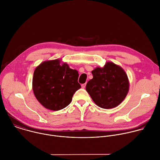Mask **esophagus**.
<instances>
[{"label": "esophagus", "instance_id": "34e87169", "mask_svg": "<svg viewBox=\"0 0 160 160\" xmlns=\"http://www.w3.org/2000/svg\"><path fill=\"white\" fill-rule=\"evenodd\" d=\"M86 85H87V83H85L82 84V87L83 88H85V87H86Z\"/></svg>", "mask_w": 160, "mask_h": 160}]
</instances>
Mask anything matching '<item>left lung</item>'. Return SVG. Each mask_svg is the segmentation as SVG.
<instances>
[{"mask_svg":"<svg viewBox=\"0 0 160 160\" xmlns=\"http://www.w3.org/2000/svg\"><path fill=\"white\" fill-rule=\"evenodd\" d=\"M93 78L88 82L86 90L99 107L110 109L118 106L129 91V80L125 71L113 62L92 70Z\"/></svg>","mask_w":160,"mask_h":160,"instance_id":"1","label":"left lung"}]
</instances>
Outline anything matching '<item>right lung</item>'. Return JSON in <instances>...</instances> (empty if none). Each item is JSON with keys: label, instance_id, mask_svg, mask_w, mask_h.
Wrapping results in <instances>:
<instances>
[{"label": "right lung", "instance_id": "right-lung-1", "mask_svg": "<svg viewBox=\"0 0 160 160\" xmlns=\"http://www.w3.org/2000/svg\"><path fill=\"white\" fill-rule=\"evenodd\" d=\"M59 59L47 60L33 72L32 90L38 102L45 108L58 111L72 102L75 92L81 88L78 72Z\"/></svg>", "mask_w": 160, "mask_h": 160}]
</instances>
